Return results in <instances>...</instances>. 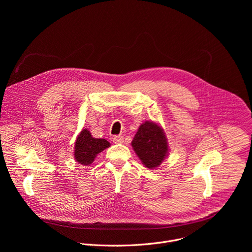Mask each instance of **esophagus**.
I'll return each mask as SVG.
<instances>
[{
	"mask_svg": "<svg viewBox=\"0 0 252 252\" xmlns=\"http://www.w3.org/2000/svg\"><path fill=\"white\" fill-rule=\"evenodd\" d=\"M113 141L115 143H123L124 142V136H122V135H115L113 137Z\"/></svg>",
	"mask_w": 252,
	"mask_h": 252,
	"instance_id": "1",
	"label": "esophagus"
}]
</instances>
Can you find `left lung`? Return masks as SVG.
Segmentation results:
<instances>
[{
    "mask_svg": "<svg viewBox=\"0 0 252 252\" xmlns=\"http://www.w3.org/2000/svg\"><path fill=\"white\" fill-rule=\"evenodd\" d=\"M131 146L148 168L158 167L168 154V145L162 128L153 122H145L138 127Z\"/></svg>",
    "mask_w": 252,
    "mask_h": 252,
    "instance_id": "obj_1",
    "label": "left lung"
}]
</instances>
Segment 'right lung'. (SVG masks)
<instances>
[{"label": "right lung", "instance_id": "obj_1", "mask_svg": "<svg viewBox=\"0 0 252 252\" xmlns=\"http://www.w3.org/2000/svg\"><path fill=\"white\" fill-rule=\"evenodd\" d=\"M111 146L104 138H94L91 132L85 128L77 137L75 145V159L82 165H90L94 160L96 155Z\"/></svg>", "mask_w": 252, "mask_h": 252}]
</instances>
